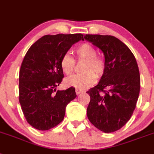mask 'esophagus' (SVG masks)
I'll return each instance as SVG.
<instances>
[{
  "label": "esophagus",
  "instance_id": "esophagus-1",
  "mask_svg": "<svg viewBox=\"0 0 154 154\" xmlns=\"http://www.w3.org/2000/svg\"><path fill=\"white\" fill-rule=\"evenodd\" d=\"M75 91H76V94H77V95H79V94H81V93L85 92V90H82V89H79V88H76Z\"/></svg>",
  "mask_w": 154,
  "mask_h": 154
}]
</instances>
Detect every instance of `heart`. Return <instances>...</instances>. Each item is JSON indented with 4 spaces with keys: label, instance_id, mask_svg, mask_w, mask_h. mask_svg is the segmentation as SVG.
<instances>
[{
    "label": "heart",
    "instance_id": "heart-1",
    "mask_svg": "<svg viewBox=\"0 0 154 154\" xmlns=\"http://www.w3.org/2000/svg\"><path fill=\"white\" fill-rule=\"evenodd\" d=\"M78 61H84L81 74H75L66 80V85L77 88H86L95 83L97 77L103 75L106 68V62L104 57L96 55L97 50L92 45L83 43L77 45L74 49ZM76 60L69 54L65 53L60 59V67L65 74L70 75L74 71ZM97 76H96V75Z\"/></svg>",
    "mask_w": 154,
    "mask_h": 154
}]
</instances>
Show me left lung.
Segmentation results:
<instances>
[{"instance_id":"left-lung-1","label":"left lung","mask_w":154,"mask_h":154,"mask_svg":"<svg viewBox=\"0 0 154 154\" xmlns=\"http://www.w3.org/2000/svg\"><path fill=\"white\" fill-rule=\"evenodd\" d=\"M85 39L103 51L106 68L99 84L87 93L88 118L105 133L121 129L130 120L140 91L136 59L127 45L110 35L86 34Z\"/></svg>"}]
</instances>
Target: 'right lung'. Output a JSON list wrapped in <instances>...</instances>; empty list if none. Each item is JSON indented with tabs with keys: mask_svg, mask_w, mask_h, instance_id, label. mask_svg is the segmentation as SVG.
Masks as SVG:
<instances>
[{
	"mask_svg": "<svg viewBox=\"0 0 154 154\" xmlns=\"http://www.w3.org/2000/svg\"><path fill=\"white\" fill-rule=\"evenodd\" d=\"M83 34L45 35L31 45L19 69V103L26 120L34 128L47 131L63 121L67 104L77 96L75 88L55 92L64 74L60 59Z\"/></svg>",
	"mask_w": 154,
	"mask_h": 154,
	"instance_id": "1",
	"label": "right lung"
}]
</instances>
